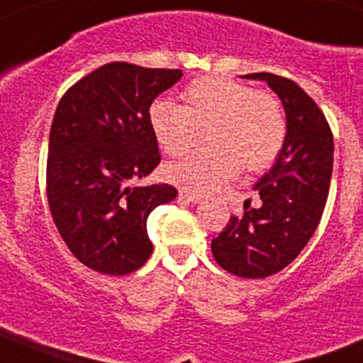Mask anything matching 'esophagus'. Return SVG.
<instances>
[{"mask_svg":"<svg viewBox=\"0 0 363 363\" xmlns=\"http://www.w3.org/2000/svg\"><path fill=\"white\" fill-rule=\"evenodd\" d=\"M179 201H184V203H198L199 199H201V196L196 194V192H191V191H185V189H182L179 191Z\"/></svg>","mask_w":363,"mask_h":363,"instance_id":"esophagus-1","label":"esophagus"}]
</instances>
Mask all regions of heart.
I'll use <instances>...</instances> for the list:
<instances>
[{
	"label": "heart",
	"instance_id": "b5f03b06",
	"mask_svg": "<svg viewBox=\"0 0 363 363\" xmlns=\"http://www.w3.org/2000/svg\"><path fill=\"white\" fill-rule=\"evenodd\" d=\"M185 106L157 99L150 124L171 157L187 153L205 130L206 146L171 164L165 174L176 185L208 192L239 172H257L278 158L287 139V117L272 92L224 78L203 76L184 91Z\"/></svg>",
	"mask_w": 363,
	"mask_h": 363
}]
</instances>
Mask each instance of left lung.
<instances>
[{
	"label": "left lung",
	"instance_id": "left-lung-1",
	"mask_svg": "<svg viewBox=\"0 0 363 363\" xmlns=\"http://www.w3.org/2000/svg\"><path fill=\"white\" fill-rule=\"evenodd\" d=\"M267 82L287 113V139L271 171L255 185L260 208L244 206L212 240L224 271L240 278H267L287 267L313 235L330 191L333 133L317 103L289 78L246 74ZM251 203V199H250Z\"/></svg>",
	"mask_w": 363,
	"mask_h": 363
}]
</instances>
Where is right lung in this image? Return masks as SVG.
Returning a JSON list of instances; mask_svg holds the SVG:
<instances>
[{"instance_id":"add662e5","label":"right lung","mask_w":363,"mask_h":363,"mask_svg":"<svg viewBox=\"0 0 363 363\" xmlns=\"http://www.w3.org/2000/svg\"><path fill=\"white\" fill-rule=\"evenodd\" d=\"M179 78L182 69L112 62L58 101L46 164L48 205L65 246L92 271L130 274L153 253L147 216L178 191L133 184L160 164L150 106Z\"/></svg>"}]
</instances>
